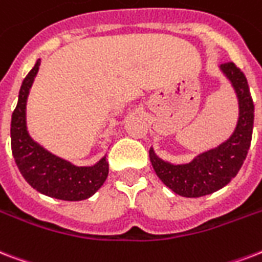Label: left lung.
Instances as JSON below:
<instances>
[{"label":"left lung","instance_id":"obj_1","mask_svg":"<svg viewBox=\"0 0 262 262\" xmlns=\"http://www.w3.org/2000/svg\"><path fill=\"white\" fill-rule=\"evenodd\" d=\"M233 86L239 103V118L235 130L227 141L206 152L199 154L189 163L173 165L162 161L149 149V161L157 176L177 195L199 198L219 191L241 170L250 148L254 104L245 74L232 61L220 66Z\"/></svg>","mask_w":262,"mask_h":262}]
</instances>
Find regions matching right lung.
I'll use <instances>...</instances> for the list:
<instances>
[{
	"label": "right lung",
	"instance_id": "add662e5",
	"mask_svg": "<svg viewBox=\"0 0 262 262\" xmlns=\"http://www.w3.org/2000/svg\"><path fill=\"white\" fill-rule=\"evenodd\" d=\"M39 64L41 60L38 59L20 86L11 121L12 154L21 176L38 192L61 201H83L104 184L108 162L104 157L93 166H75L31 139L26 123V104Z\"/></svg>",
	"mask_w": 262,
	"mask_h": 262
}]
</instances>
